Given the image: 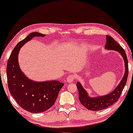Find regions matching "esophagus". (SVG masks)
<instances>
[{"mask_svg":"<svg viewBox=\"0 0 133 133\" xmlns=\"http://www.w3.org/2000/svg\"><path fill=\"white\" fill-rule=\"evenodd\" d=\"M75 77L74 75L72 74H70L68 76V77L66 78V82H68V83L72 82L75 79Z\"/></svg>","mask_w":133,"mask_h":133,"instance_id":"34e87169","label":"esophagus"}]
</instances>
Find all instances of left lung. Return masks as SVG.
<instances>
[{"label":"left lung","instance_id":"obj_1","mask_svg":"<svg viewBox=\"0 0 133 133\" xmlns=\"http://www.w3.org/2000/svg\"><path fill=\"white\" fill-rule=\"evenodd\" d=\"M106 44L105 48L108 50H114L118 52L123 57L125 62V71L123 79L115 90L111 92L104 96L91 98L88 96V93L84 90L81 84L77 82V87L79 92V99L81 103L89 110L99 111L105 109L112 105L118 101L120 97L121 94L127 82L128 75V60L125 52L120 45L118 44L111 36H106Z\"/></svg>","mask_w":133,"mask_h":133}]
</instances>
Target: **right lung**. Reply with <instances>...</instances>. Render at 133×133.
Returning a JSON list of instances; mask_svg holds the SVG:
<instances>
[{
	"label": "right lung",
	"mask_w": 133,
	"mask_h": 133,
	"mask_svg": "<svg viewBox=\"0 0 133 133\" xmlns=\"http://www.w3.org/2000/svg\"><path fill=\"white\" fill-rule=\"evenodd\" d=\"M45 36L38 32L30 34L16 45L8 61L6 72L9 92L19 105L30 112H42L51 108L64 85L58 81H32L19 68L18 54L21 48L35 36Z\"/></svg>",
	"instance_id": "right-lung-1"
}]
</instances>
